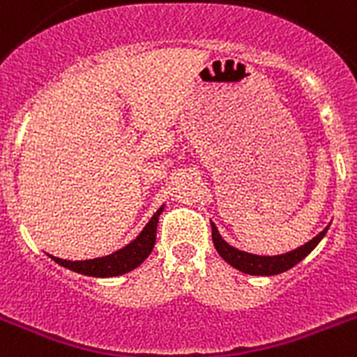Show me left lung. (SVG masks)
<instances>
[{
	"label": "left lung",
	"instance_id": "8db88e82",
	"mask_svg": "<svg viewBox=\"0 0 357 357\" xmlns=\"http://www.w3.org/2000/svg\"><path fill=\"white\" fill-rule=\"evenodd\" d=\"M211 229H213V243L214 247H216L218 254L222 255L230 266H234L236 270H239L243 273H248V275H277V273L286 272V270H289V268L301 263L305 255L321 241V238L326 236L329 227H326L320 234L314 236L311 241H307L302 247L280 255H254L248 254V252H241L238 248L230 247L229 243L220 236V232H218L216 225L213 222H211Z\"/></svg>",
	"mask_w": 357,
	"mask_h": 357
}]
</instances>
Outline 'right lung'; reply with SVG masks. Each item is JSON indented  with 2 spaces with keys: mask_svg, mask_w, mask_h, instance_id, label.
<instances>
[{
  "mask_svg": "<svg viewBox=\"0 0 357 357\" xmlns=\"http://www.w3.org/2000/svg\"><path fill=\"white\" fill-rule=\"evenodd\" d=\"M164 207H160L153 216H151L150 222L146 223L141 234L127 245L123 247L121 250L114 252V254L105 255V257H98V259H87V261H66L59 259V257H53L50 255L55 263H59L61 266L73 270V272L82 273V275L89 277H116L123 275V273L130 272L134 268L139 266L144 259H146L150 252L153 250V245H155V236H157V223H159V216L162 213Z\"/></svg>",
  "mask_w": 357,
  "mask_h": 357,
  "instance_id": "obj_1",
  "label": "right lung"
}]
</instances>
